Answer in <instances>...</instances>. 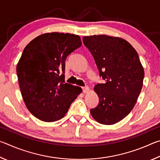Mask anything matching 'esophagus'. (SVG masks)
<instances>
[{
  "label": "esophagus",
  "mask_w": 160,
  "mask_h": 160,
  "mask_svg": "<svg viewBox=\"0 0 160 160\" xmlns=\"http://www.w3.org/2000/svg\"><path fill=\"white\" fill-rule=\"evenodd\" d=\"M82 92H83L84 93H87V92H88L89 91H90V89H89V88H88V86L82 87Z\"/></svg>",
  "instance_id": "esophagus-1"
}]
</instances>
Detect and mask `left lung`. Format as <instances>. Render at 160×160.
<instances>
[{
  "label": "left lung",
  "mask_w": 160,
  "mask_h": 160,
  "mask_svg": "<svg viewBox=\"0 0 160 160\" xmlns=\"http://www.w3.org/2000/svg\"><path fill=\"white\" fill-rule=\"evenodd\" d=\"M82 41L105 80L94 86L99 104L90 113L99 123L112 125L134 107L142 88L144 69L137 51L121 38L93 35L84 37Z\"/></svg>",
  "instance_id": "obj_1"
}]
</instances>
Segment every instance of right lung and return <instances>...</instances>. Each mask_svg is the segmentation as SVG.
Segmentation results:
<instances>
[{"instance_id": "obj_1", "label": "right lung", "mask_w": 160, "mask_h": 160, "mask_svg": "<svg viewBox=\"0 0 160 160\" xmlns=\"http://www.w3.org/2000/svg\"><path fill=\"white\" fill-rule=\"evenodd\" d=\"M80 37L52 32L39 35L26 46L17 65L22 96L35 117L53 122L63 117L82 92L65 82L67 56L81 47Z\"/></svg>"}]
</instances>
